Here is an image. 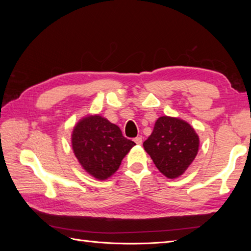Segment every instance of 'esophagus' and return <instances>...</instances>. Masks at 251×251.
<instances>
[{"label":"esophagus","instance_id":"1","mask_svg":"<svg viewBox=\"0 0 251 251\" xmlns=\"http://www.w3.org/2000/svg\"><path fill=\"white\" fill-rule=\"evenodd\" d=\"M134 141L137 143V145H141V143H142V137H137V138H135Z\"/></svg>","mask_w":251,"mask_h":251}]
</instances>
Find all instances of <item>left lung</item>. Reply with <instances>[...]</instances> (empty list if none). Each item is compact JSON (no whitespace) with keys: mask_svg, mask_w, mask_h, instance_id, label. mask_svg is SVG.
<instances>
[{"mask_svg":"<svg viewBox=\"0 0 251 251\" xmlns=\"http://www.w3.org/2000/svg\"><path fill=\"white\" fill-rule=\"evenodd\" d=\"M199 136L189 123L177 117L161 116L155 122L143 148L165 177L176 179L182 175L197 155Z\"/></svg>","mask_w":251,"mask_h":251,"instance_id":"left-lung-1","label":"left lung"}]
</instances>
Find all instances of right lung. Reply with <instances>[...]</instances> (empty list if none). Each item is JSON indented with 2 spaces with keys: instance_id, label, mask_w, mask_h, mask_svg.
<instances>
[{
  "instance_id": "obj_1",
  "label": "right lung",
  "mask_w": 251,
  "mask_h": 251,
  "mask_svg": "<svg viewBox=\"0 0 251 251\" xmlns=\"http://www.w3.org/2000/svg\"><path fill=\"white\" fill-rule=\"evenodd\" d=\"M74 155L81 166L98 180L110 178L136 143L123 136L119 126L100 115H88L74 126Z\"/></svg>"
}]
</instances>
